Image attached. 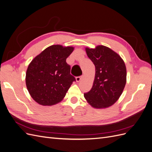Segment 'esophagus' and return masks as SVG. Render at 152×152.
Instances as JSON below:
<instances>
[{
  "label": "esophagus",
  "instance_id": "esophagus-1",
  "mask_svg": "<svg viewBox=\"0 0 152 152\" xmlns=\"http://www.w3.org/2000/svg\"><path fill=\"white\" fill-rule=\"evenodd\" d=\"M82 76H79V77H76V81L77 82H80V80L82 79Z\"/></svg>",
  "mask_w": 152,
  "mask_h": 152
}]
</instances>
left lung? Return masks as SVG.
Returning <instances> with one entry per match:
<instances>
[{
  "instance_id": "left-lung-1",
  "label": "left lung",
  "mask_w": 152,
  "mask_h": 152,
  "mask_svg": "<svg viewBox=\"0 0 152 152\" xmlns=\"http://www.w3.org/2000/svg\"><path fill=\"white\" fill-rule=\"evenodd\" d=\"M87 56L95 66L93 87L84 98L95 108L113 105L120 98L126 84V67L123 59L111 49L98 45L86 48Z\"/></svg>"
}]
</instances>
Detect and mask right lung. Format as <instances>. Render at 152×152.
Returning <instances> with one entry per match:
<instances>
[{
  "mask_svg": "<svg viewBox=\"0 0 152 152\" xmlns=\"http://www.w3.org/2000/svg\"><path fill=\"white\" fill-rule=\"evenodd\" d=\"M74 48L53 45L31 61L26 73V85L30 96L44 106L57 104L65 97L75 78L70 74L66 58Z\"/></svg>",
  "mask_w": 152,
  "mask_h": 152,
  "instance_id": "1",
  "label": "right lung"
}]
</instances>
